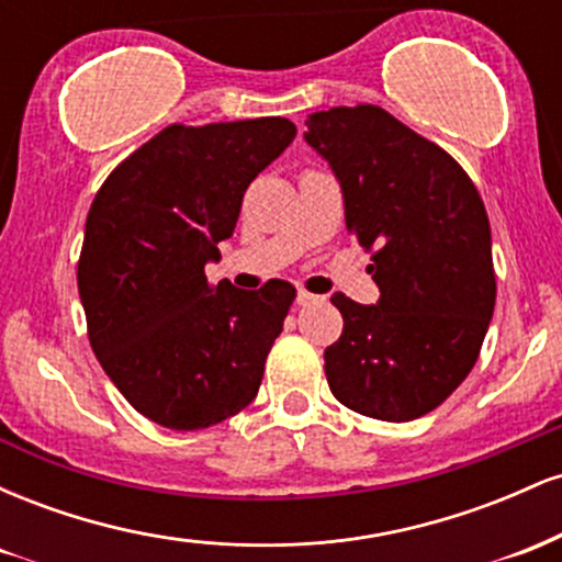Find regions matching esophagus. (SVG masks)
Returning a JSON list of instances; mask_svg holds the SVG:
<instances>
[{"label": "esophagus", "mask_w": 562, "mask_h": 562, "mask_svg": "<svg viewBox=\"0 0 562 562\" xmlns=\"http://www.w3.org/2000/svg\"><path fill=\"white\" fill-rule=\"evenodd\" d=\"M314 301H317V295L306 293V290H299V293H295V303H299V306H308V303Z\"/></svg>", "instance_id": "esophagus-1"}]
</instances>
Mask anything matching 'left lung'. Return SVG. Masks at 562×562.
<instances>
[{
	"label": "left lung",
	"instance_id": "1",
	"mask_svg": "<svg viewBox=\"0 0 562 562\" xmlns=\"http://www.w3.org/2000/svg\"><path fill=\"white\" fill-rule=\"evenodd\" d=\"M303 139L344 192L346 227L375 250L370 306L333 293L344 333L327 346L333 396L375 420L436 409L479 359L494 314L492 227L483 200L434 142L383 108H333Z\"/></svg>",
	"mask_w": 562,
	"mask_h": 562
}]
</instances>
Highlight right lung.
<instances>
[{
  "mask_svg": "<svg viewBox=\"0 0 562 562\" xmlns=\"http://www.w3.org/2000/svg\"><path fill=\"white\" fill-rule=\"evenodd\" d=\"M293 139L288 119L173 124L97 192L79 261L89 344L147 420L200 430L259 393L295 288H214L205 263L222 259L245 190Z\"/></svg>",
  "mask_w": 562,
  "mask_h": 562,
  "instance_id": "1",
  "label": "right lung"
}]
</instances>
